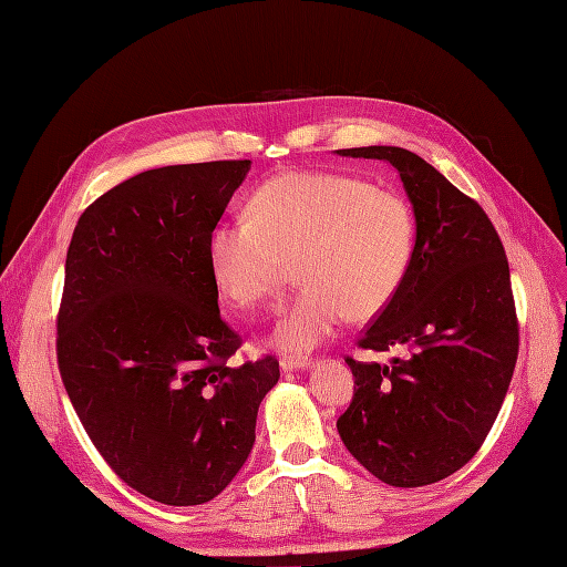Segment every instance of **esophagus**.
<instances>
[{
	"instance_id": "34e87169",
	"label": "esophagus",
	"mask_w": 567,
	"mask_h": 567,
	"mask_svg": "<svg viewBox=\"0 0 567 567\" xmlns=\"http://www.w3.org/2000/svg\"><path fill=\"white\" fill-rule=\"evenodd\" d=\"M312 364V358H303V354H285L280 360V367L285 371H297V369H308Z\"/></svg>"
}]
</instances>
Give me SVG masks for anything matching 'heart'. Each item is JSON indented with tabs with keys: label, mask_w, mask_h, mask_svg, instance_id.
<instances>
[{
	"label": "heart",
	"mask_w": 567,
	"mask_h": 567,
	"mask_svg": "<svg viewBox=\"0 0 567 567\" xmlns=\"http://www.w3.org/2000/svg\"><path fill=\"white\" fill-rule=\"evenodd\" d=\"M249 215L215 224L213 278L243 308L276 303L291 261L299 295L282 310L276 341L303 352L343 320H369L396 297L413 259L415 219L404 196L341 173L297 171L266 182Z\"/></svg>",
	"instance_id": "heart-1"
}]
</instances>
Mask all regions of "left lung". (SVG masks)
I'll return each mask as SVG.
<instances>
[{"instance_id":"left-lung-1","label":"left lung","mask_w":567,"mask_h":567,"mask_svg":"<svg viewBox=\"0 0 567 567\" xmlns=\"http://www.w3.org/2000/svg\"><path fill=\"white\" fill-rule=\"evenodd\" d=\"M400 173L415 245L396 297L358 339L390 364L346 358L354 390L337 421L346 449L396 488L436 484L476 455L509 390L518 318L505 247L474 198L402 146H358Z\"/></svg>"}]
</instances>
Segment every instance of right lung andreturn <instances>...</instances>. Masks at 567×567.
Here are the masks:
<instances>
[{
	"instance_id": "obj_1",
	"label": "right lung",
	"mask_w": 567,
	"mask_h": 567,
	"mask_svg": "<svg viewBox=\"0 0 567 567\" xmlns=\"http://www.w3.org/2000/svg\"><path fill=\"white\" fill-rule=\"evenodd\" d=\"M249 161L167 165L125 179L76 221L55 354L79 421L118 478L163 505L217 497L255 446L278 383L272 354L219 312L207 240Z\"/></svg>"
}]
</instances>
